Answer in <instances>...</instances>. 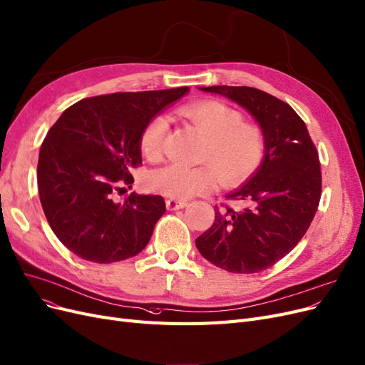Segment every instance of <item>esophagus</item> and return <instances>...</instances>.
<instances>
[{
	"label": "esophagus",
	"instance_id": "esophagus-1",
	"mask_svg": "<svg viewBox=\"0 0 365 365\" xmlns=\"http://www.w3.org/2000/svg\"><path fill=\"white\" fill-rule=\"evenodd\" d=\"M187 200H178V199H166V207L168 210H180V208H184L187 207Z\"/></svg>",
	"mask_w": 365,
	"mask_h": 365
}]
</instances>
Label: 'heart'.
<instances>
[{
  "label": "heart",
  "mask_w": 365,
  "mask_h": 365,
  "mask_svg": "<svg viewBox=\"0 0 365 365\" xmlns=\"http://www.w3.org/2000/svg\"><path fill=\"white\" fill-rule=\"evenodd\" d=\"M207 140L199 160L208 166L166 165L148 173L150 192L172 199H188L216 185L217 177L226 187L250 180L261 169L267 155V137L261 127L245 122L242 111L216 99H204L180 108ZM168 122L163 116L150 119L140 133V150L148 160H158Z\"/></svg>",
  "instance_id": "b5f03b06"
}]
</instances>
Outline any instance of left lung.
Returning a JSON list of instances; mask_svg holds the SVG:
<instances>
[{"label": "left lung", "instance_id": "1", "mask_svg": "<svg viewBox=\"0 0 365 365\" xmlns=\"http://www.w3.org/2000/svg\"><path fill=\"white\" fill-rule=\"evenodd\" d=\"M246 108L267 137L261 169L228 199L243 208L215 207L211 228L196 238L205 259L232 273L272 267L300 242L322 195L319 153L305 122L281 99L247 86L199 87Z\"/></svg>", "mask_w": 365, "mask_h": 365}]
</instances>
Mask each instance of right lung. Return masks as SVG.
I'll list each match as a JSON object with an SVG mask.
<instances>
[{
  "mask_svg": "<svg viewBox=\"0 0 365 365\" xmlns=\"http://www.w3.org/2000/svg\"><path fill=\"white\" fill-rule=\"evenodd\" d=\"M188 87L118 92L86 98L61 113L49 128L37 163V187L46 220L77 257L108 264L145 249L165 215L158 195H116L142 165L145 125Z\"/></svg>",
  "mask_w": 365,
  "mask_h": 365,
  "instance_id": "obj_1",
  "label": "right lung"
}]
</instances>
